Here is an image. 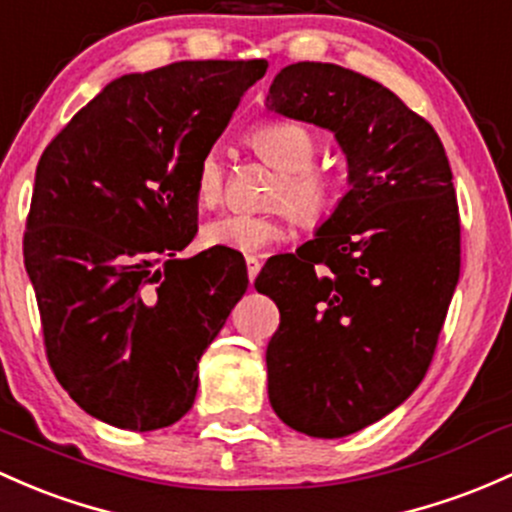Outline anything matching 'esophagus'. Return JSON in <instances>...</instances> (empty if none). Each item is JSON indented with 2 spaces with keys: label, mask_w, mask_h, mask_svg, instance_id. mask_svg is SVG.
<instances>
[{
  "label": "esophagus",
  "mask_w": 512,
  "mask_h": 512,
  "mask_svg": "<svg viewBox=\"0 0 512 512\" xmlns=\"http://www.w3.org/2000/svg\"><path fill=\"white\" fill-rule=\"evenodd\" d=\"M258 271H261V261L256 256H246V273H249V280L254 283Z\"/></svg>",
  "instance_id": "1"
}]
</instances>
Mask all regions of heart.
<instances>
[{
  "instance_id": "heart-1",
  "label": "heart",
  "mask_w": 512,
  "mask_h": 512,
  "mask_svg": "<svg viewBox=\"0 0 512 512\" xmlns=\"http://www.w3.org/2000/svg\"><path fill=\"white\" fill-rule=\"evenodd\" d=\"M251 151L266 166L278 170L271 205H285L305 227L320 224L337 200V183L329 173L315 168L317 139L305 124L273 119L249 131ZM192 192L202 207H217L224 197V163L210 151L197 161ZM283 214H222L202 227V244L239 254H258L283 239Z\"/></svg>"
}]
</instances>
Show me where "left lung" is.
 Wrapping results in <instances>:
<instances>
[{"mask_svg": "<svg viewBox=\"0 0 512 512\" xmlns=\"http://www.w3.org/2000/svg\"><path fill=\"white\" fill-rule=\"evenodd\" d=\"M266 107L332 131L349 168L315 236L254 283L280 310L268 400L293 430L346 437L403 405L432 361L459 283L452 168L425 119L342 65H285Z\"/></svg>", "mask_w": 512, "mask_h": 512, "instance_id": "obj_1", "label": "left lung"}]
</instances>
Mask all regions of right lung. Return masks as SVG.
<instances>
[{
	"label": "right lung",
	"instance_id": "1",
	"mask_svg": "<svg viewBox=\"0 0 512 512\" xmlns=\"http://www.w3.org/2000/svg\"><path fill=\"white\" fill-rule=\"evenodd\" d=\"M266 60H180L112 80L36 168L24 263L60 386L131 432L195 403L197 364L249 276L239 251L195 239V168Z\"/></svg>",
	"mask_w": 512,
	"mask_h": 512
}]
</instances>
